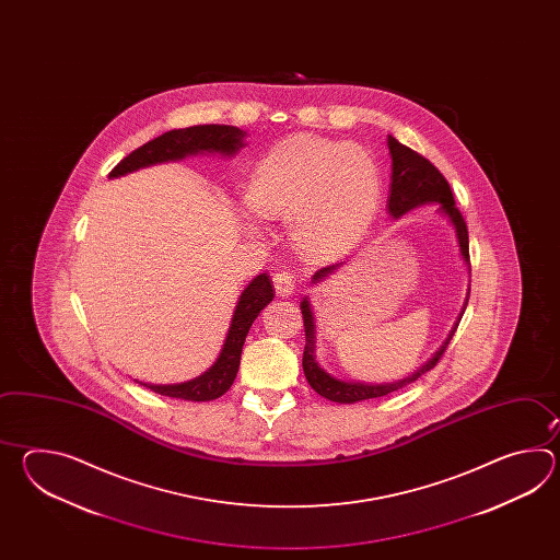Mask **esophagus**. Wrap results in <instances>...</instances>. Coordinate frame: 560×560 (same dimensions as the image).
I'll return each mask as SVG.
<instances>
[{
	"mask_svg": "<svg viewBox=\"0 0 560 560\" xmlns=\"http://www.w3.org/2000/svg\"><path fill=\"white\" fill-rule=\"evenodd\" d=\"M272 280H275L276 294L278 296H290L294 292V288H296L294 276L290 275V272H284V270L276 272Z\"/></svg>",
	"mask_w": 560,
	"mask_h": 560,
	"instance_id": "1",
	"label": "esophagus"
}]
</instances>
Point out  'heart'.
Instances as JSON below:
<instances>
[{
  "instance_id": "heart-1",
  "label": "heart",
  "mask_w": 560,
  "mask_h": 560,
  "mask_svg": "<svg viewBox=\"0 0 560 560\" xmlns=\"http://www.w3.org/2000/svg\"><path fill=\"white\" fill-rule=\"evenodd\" d=\"M381 194V166L369 150L302 133L256 164L246 203L256 214L288 218L300 250L328 258L364 238Z\"/></svg>"
}]
</instances>
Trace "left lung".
<instances>
[{
	"mask_svg": "<svg viewBox=\"0 0 560 560\" xmlns=\"http://www.w3.org/2000/svg\"><path fill=\"white\" fill-rule=\"evenodd\" d=\"M388 150L393 158V176H390V196H388V214L394 220H398L406 212L415 210L418 206H427V203H439L436 212L444 215L451 226L454 228L456 242H458V250L466 264V270L470 276V258H468V230H466L465 218L458 212L456 203H454L453 190L448 186V182L444 179L441 172L430 164L424 155L417 154L415 150L406 148L405 143L398 142L394 136H388ZM345 262L332 264L318 270L312 276V284H320L328 276L334 275ZM468 294H470V285H468ZM468 294H466L465 304L458 314V318L454 322L453 330L448 334V338L442 342L441 348L434 352V357L430 358L427 364H422L420 369L415 370L412 374H408L402 381L382 382H358L342 381L338 376H334L330 372L322 369L316 360V324H314V312L310 304L308 296L302 298L300 308H302V318H304V332H306V346H304V357H302V369L304 376L308 381L310 386L316 393L324 396L326 400H332L338 405H354L360 400H369V398H378L386 394L396 393L400 388H405L408 384L418 381L422 374H427L429 370L436 366V362L441 360L446 346L451 342L458 322L465 314L466 304H468Z\"/></svg>",
	"mask_w": 560,
	"mask_h": 560,
	"instance_id": "obj_1",
	"label": "left lung"
}]
</instances>
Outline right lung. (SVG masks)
Returning a JSON list of instances; mask_svg holds the SVG:
<instances>
[{
  "label": "right lung",
  "mask_w": 560,
  "mask_h": 560,
  "mask_svg": "<svg viewBox=\"0 0 560 560\" xmlns=\"http://www.w3.org/2000/svg\"><path fill=\"white\" fill-rule=\"evenodd\" d=\"M244 138H246V131L240 130L236 126H224V124H206V126H191L184 130L166 131L154 138L152 142L143 143L142 148L133 150L130 155H126L118 166L109 172V178L126 176L140 167L178 162L186 155L220 154L232 158L240 152V148L246 145ZM272 298H275V290H272L270 276H256L240 294L238 304L234 308L232 322L228 328L226 340L210 369L191 381L178 382V384H148V382H140V384L154 390L155 394L191 400V402H206V400L220 398L222 394L228 393V388L234 384V378L238 374L242 346L248 336L252 322L256 320L258 314L272 302Z\"/></svg>",
  "instance_id": "obj_1"
}]
</instances>
